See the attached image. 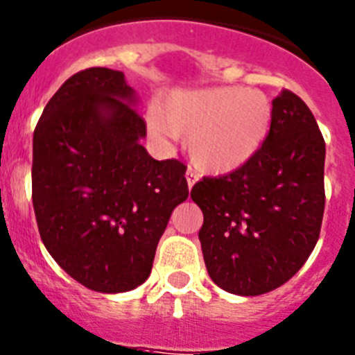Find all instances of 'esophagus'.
<instances>
[{"mask_svg": "<svg viewBox=\"0 0 355 355\" xmlns=\"http://www.w3.org/2000/svg\"><path fill=\"white\" fill-rule=\"evenodd\" d=\"M187 181H188V187H190V188L193 187L197 181H199V174H197V172H195L191 167L187 171Z\"/></svg>", "mask_w": 355, "mask_h": 355, "instance_id": "obj_1", "label": "esophagus"}]
</instances>
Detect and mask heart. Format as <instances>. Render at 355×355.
Returning a JSON list of instances; mask_svg holds the SVG:
<instances>
[{
	"instance_id": "b5f03b06",
	"label": "heart",
	"mask_w": 355,
	"mask_h": 355,
	"mask_svg": "<svg viewBox=\"0 0 355 355\" xmlns=\"http://www.w3.org/2000/svg\"><path fill=\"white\" fill-rule=\"evenodd\" d=\"M153 128L184 135L193 162L207 172H232L250 162L271 128L266 93L246 87L175 91L156 107Z\"/></svg>"
}]
</instances>
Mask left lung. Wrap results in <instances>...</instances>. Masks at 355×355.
<instances>
[{
    "label": "left lung",
    "instance_id": "obj_1",
    "mask_svg": "<svg viewBox=\"0 0 355 355\" xmlns=\"http://www.w3.org/2000/svg\"><path fill=\"white\" fill-rule=\"evenodd\" d=\"M324 162L326 142L313 114L284 89L272 100L271 128L252 160L191 188L204 214V262L218 287L260 295L303 268L320 236Z\"/></svg>",
    "mask_w": 355,
    "mask_h": 355
}]
</instances>
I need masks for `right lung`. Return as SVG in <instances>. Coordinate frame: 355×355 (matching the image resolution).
Listing matches in <instances>:
<instances>
[{"instance_id":"obj_1","label":"right lung","mask_w":355,"mask_h":355,"mask_svg":"<svg viewBox=\"0 0 355 355\" xmlns=\"http://www.w3.org/2000/svg\"><path fill=\"white\" fill-rule=\"evenodd\" d=\"M123 71L86 68L45 105L33 133L31 197L45 248L80 285L116 294L148 279L172 211L187 200L183 162H158Z\"/></svg>"}]
</instances>
